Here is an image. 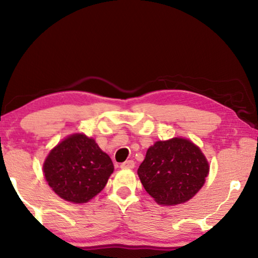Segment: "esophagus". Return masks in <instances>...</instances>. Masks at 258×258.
Here are the masks:
<instances>
[{
	"label": "esophagus",
	"mask_w": 258,
	"mask_h": 258,
	"mask_svg": "<svg viewBox=\"0 0 258 258\" xmlns=\"http://www.w3.org/2000/svg\"><path fill=\"white\" fill-rule=\"evenodd\" d=\"M134 167H135V162H134L133 160L125 161V162H123V163H121L122 169H133Z\"/></svg>",
	"instance_id": "obj_1"
}]
</instances>
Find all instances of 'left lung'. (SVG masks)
<instances>
[{"instance_id": "obj_1", "label": "left lung", "mask_w": 258, "mask_h": 258, "mask_svg": "<svg viewBox=\"0 0 258 258\" xmlns=\"http://www.w3.org/2000/svg\"><path fill=\"white\" fill-rule=\"evenodd\" d=\"M208 172L206 156L184 139L158 141L137 170L146 191L163 206L189 201L203 186Z\"/></svg>"}]
</instances>
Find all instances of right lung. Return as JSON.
<instances>
[{
    "mask_svg": "<svg viewBox=\"0 0 258 258\" xmlns=\"http://www.w3.org/2000/svg\"><path fill=\"white\" fill-rule=\"evenodd\" d=\"M43 171L48 184L61 199L84 203L104 189L114 164L93 139L75 134L50 151Z\"/></svg>",
    "mask_w": 258,
    "mask_h": 258,
    "instance_id": "obj_1",
    "label": "right lung"
}]
</instances>
